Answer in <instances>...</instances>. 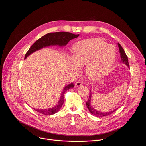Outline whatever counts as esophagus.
Segmentation results:
<instances>
[{
  "mask_svg": "<svg viewBox=\"0 0 146 146\" xmlns=\"http://www.w3.org/2000/svg\"><path fill=\"white\" fill-rule=\"evenodd\" d=\"M82 81H77L76 84H75V87H80V86H81L82 84Z\"/></svg>",
  "mask_w": 146,
  "mask_h": 146,
  "instance_id": "34e87169",
  "label": "esophagus"
}]
</instances>
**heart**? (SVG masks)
Masks as SVG:
<instances>
[{
  "instance_id": "b5f03b06",
  "label": "heart",
  "mask_w": 146,
  "mask_h": 146,
  "mask_svg": "<svg viewBox=\"0 0 146 146\" xmlns=\"http://www.w3.org/2000/svg\"><path fill=\"white\" fill-rule=\"evenodd\" d=\"M72 68L86 66L85 72L90 80H98L108 74L116 59L115 47L100 38L83 40L73 46Z\"/></svg>"
}]
</instances>
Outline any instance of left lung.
I'll return each instance as SVG.
<instances>
[{"label": "left lung", "mask_w": 146, "mask_h": 146, "mask_svg": "<svg viewBox=\"0 0 146 146\" xmlns=\"http://www.w3.org/2000/svg\"><path fill=\"white\" fill-rule=\"evenodd\" d=\"M118 47H119V52H120V56H121V63H123L124 64H125L127 66L129 67V63H128V56L127 55H126L125 52V51L123 49V48L121 47V46L118 43ZM91 91H90V96H89V99L86 102V105H87V107L88 108V109L89 110V111H90V113L96 116V117H105V116H108L111 114H112L113 113H114L115 110H117V109H115L113 111H109V112H105V113H102V112H100V111H99L95 109H94L92 106L90 105L91 104Z\"/></svg>", "instance_id": "1"}]
</instances>
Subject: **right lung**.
<instances>
[{
    "instance_id": "1",
    "label": "right lung",
    "mask_w": 146,
    "mask_h": 146,
    "mask_svg": "<svg viewBox=\"0 0 146 146\" xmlns=\"http://www.w3.org/2000/svg\"><path fill=\"white\" fill-rule=\"evenodd\" d=\"M78 36L79 34L75 35L66 32H58L47 33L38 39L36 42L34 43V44H33V45L30 47L29 50L26 53L25 59H26L27 57H28L29 55H31L35 51L46 47H48L50 46H59L60 47L65 46L68 43L70 40L77 38V37H78ZM73 87H74V85L73 83H71V84L66 86L64 88L58 104L54 107L43 110L35 109H34V110L46 115H51L55 114L59 111L62 105H63L64 101V95L65 92Z\"/></svg>"
}]
</instances>
